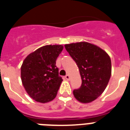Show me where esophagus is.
I'll return each mask as SVG.
<instances>
[{
  "instance_id": "obj_1",
  "label": "esophagus",
  "mask_w": 130,
  "mask_h": 130,
  "mask_svg": "<svg viewBox=\"0 0 130 130\" xmlns=\"http://www.w3.org/2000/svg\"><path fill=\"white\" fill-rule=\"evenodd\" d=\"M65 78L67 79V80H69V75H66L65 76Z\"/></svg>"
}]
</instances>
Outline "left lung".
Wrapping results in <instances>:
<instances>
[{"instance_id":"left-lung-1","label":"left lung","mask_w":130,"mask_h":130,"mask_svg":"<svg viewBox=\"0 0 130 130\" xmlns=\"http://www.w3.org/2000/svg\"><path fill=\"white\" fill-rule=\"evenodd\" d=\"M66 51L75 61L82 77L80 88L73 95L83 103L92 102L106 88L111 75V61L105 51L86 42L65 45Z\"/></svg>"}]
</instances>
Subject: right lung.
I'll return each instance as SVG.
<instances>
[{
  "instance_id": "add662e5",
  "label": "right lung",
  "mask_w": 130,
  "mask_h": 130,
  "mask_svg": "<svg viewBox=\"0 0 130 130\" xmlns=\"http://www.w3.org/2000/svg\"><path fill=\"white\" fill-rule=\"evenodd\" d=\"M62 45H46L30 53L21 67L22 84L31 99L45 103L53 101L63 81L56 61Z\"/></svg>"
}]
</instances>
